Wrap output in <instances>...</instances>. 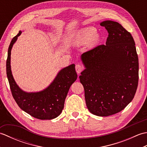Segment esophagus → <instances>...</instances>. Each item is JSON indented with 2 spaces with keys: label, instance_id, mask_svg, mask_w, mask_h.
Here are the masks:
<instances>
[{
  "label": "esophagus",
  "instance_id": "obj_1",
  "mask_svg": "<svg viewBox=\"0 0 147 147\" xmlns=\"http://www.w3.org/2000/svg\"><path fill=\"white\" fill-rule=\"evenodd\" d=\"M75 69H76V73H77L78 74H80V73H81V72H82V71H83V67L82 65H81V64H76V65Z\"/></svg>",
  "mask_w": 147,
  "mask_h": 147
}]
</instances>
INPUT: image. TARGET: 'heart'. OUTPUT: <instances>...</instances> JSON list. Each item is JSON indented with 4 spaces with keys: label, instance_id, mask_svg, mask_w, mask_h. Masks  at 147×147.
Masks as SVG:
<instances>
[{
    "label": "heart",
    "instance_id": "obj_1",
    "mask_svg": "<svg viewBox=\"0 0 147 147\" xmlns=\"http://www.w3.org/2000/svg\"><path fill=\"white\" fill-rule=\"evenodd\" d=\"M96 32L95 28H86L73 36V43L78 45L86 44L88 43L92 46L96 45L100 41V36Z\"/></svg>",
    "mask_w": 147,
    "mask_h": 147
}]
</instances>
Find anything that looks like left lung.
<instances>
[{"mask_svg":"<svg viewBox=\"0 0 147 147\" xmlns=\"http://www.w3.org/2000/svg\"><path fill=\"white\" fill-rule=\"evenodd\" d=\"M100 24L109 33L107 42L82 54L85 69L79 78L89 111L106 117L132 101L138 87L139 64L131 33L115 21Z\"/></svg>","mask_w":147,"mask_h":147,"instance_id":"obj_1","label":"left lung"}]
</instances>
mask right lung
Listing matches in <instances>:
<instances>
[{"label":"right lung","instance_id":"1","mask_svg":"<svg viewBox=\"0 0 147 147\" xmlns=\"http://www.w3.org/2000/svg\"><path fill=\"white\" fill-rule=\"evenodd\" d=\"M21 33L20 31L12 39L6 62V73L12 96L19 107L33 117L42 120L52 119L61 114L70 86L77 79L75 65L73 64L62 68L53 82L43 90L36 92L23 91L16 83L11 67L12 46Z\"/></svg>","mask_w":147,"mask_h":147}]
</instances>
